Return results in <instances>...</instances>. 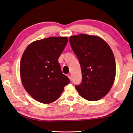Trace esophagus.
Masks as SVG:
<instances>
[{
	"instance_id": "1",
	"label": "esophagus",
	"mask_w": 133,
	"mask_h": 133,
	"mask_svg": "<svg viewBox=\"0 0 133 133\" xmlns=\"http://www.w3.org/2000/svg\"><path fill=\"white\" fill-rule=\"evenodd\" d=\"M68 77H69V79H70V81H72V77H71V76L70 75H68Z\"/></svg>"
}]
</instances>
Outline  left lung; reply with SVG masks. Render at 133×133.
Returning <instances> with one entry per match:
<instances>
[{"label":"left lung","instance_id":"left-lung-1","mask_svg":"<svg viewBox=\"0 0 133 133\" xmlns=\"http://www.w3.org/2000/svg\"><path fill=\"white\" fill-rule=\"evenodd\" d=\"M69 42L79 60L83 76L76 89L88 101L101 99L115 79V59L111 48L100 37L85 34L71 36Z\"/></svg>","mask_w":133,"mask_h":133}]
</instances>
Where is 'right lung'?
Instances as JSON below:
<instances>
[{"instance_id":"obj_1","label":"right lung","mask_w":133,"mask_h":133,"mask_svg":"<svg viewBox=\"0 0 133 133\" xmlns=\"http://www.w3.org/2000/svg\"><path fill=\"white\" fill-rule=\"evenodd\" d=\"M67 42V37H49L32 42L23 52L20 65L22 83L37 101L54 102L70 83L58 63Z\"/></svg>"}]
</instances>
